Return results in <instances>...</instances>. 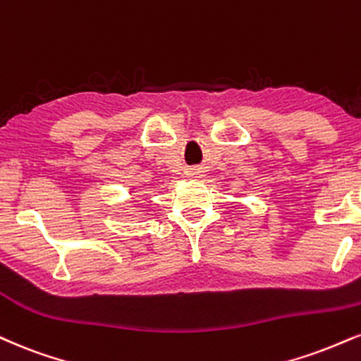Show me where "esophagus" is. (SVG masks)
Here are the masks:
<instances>
[{"label": "esophagus", "instance_id": "esophagus-1", "mask_svg": "<svg viewBox=\"0 0 361 361\" xmlns=\"http://www.w3.org/2000/svg\"><path fill=\"white\" fill-rule=\"evenodd\" d=\"M190 176L192 178H200V176H203V171H202V168H195V169H192V171L188 173Z\"/></svg>", "mask_w": 361, "mask_h": 361}]
</instances>
